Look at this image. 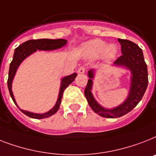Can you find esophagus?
<instances>
[{
  "label": "esophagus",
  "mask_w": 156,
  "mask_h": 156,
  "mask_svg": "<svg viewBox=\"0 0 156 156\" xmlns=\"http://www.w3.org/2000/svg\"><path fill=\"white\" fill-rule=\"evenodd\" d=\"M85 71H86V68H85L84 66H81L78 68V73L79 74H84Z\"/></svg>",
  "instance_id": "34e87169"
}]
</instances>
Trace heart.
I'll use <instances>...</instances> for the list:
<instances>
[{
    "mask_svg": "<svg viewBox=\"0 0 156 156\" xmlns=\"http://www.w3.org/2000/svg\"><path fill=\"white\" fill-rule=\"evenodd\" d=\"M82 53L87 58L97 59L99 57L105 62H111L118 54V46L109 44L101 39H93L83 44Z\"/></svg>",
    "mask_w": 156,
    "mask_h": 156,
    "instance_id": "obj_1",
    "label": "heart"
}]
</instances>
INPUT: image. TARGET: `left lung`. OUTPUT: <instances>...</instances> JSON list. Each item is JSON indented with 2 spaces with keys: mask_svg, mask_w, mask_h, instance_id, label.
<instances>
[{
  "mask_svg": "<svg viewBox=\"0 0 156 156\" xmlns=\"http://www.w3.org/2000/svg\"><path fill=\"white\" fill-rule=\"evenodd\" d=\"M121 45L122 56L114 62L115 66L124 67L131 71V85L127 98L118 107L107 109L102 107L94 98L91 92L94 78V69L88 71L90 79L84 94L90 107L96 114L105 118H119L125 115L135 108L142 99L148 84L147 66L144 61V54L139 45L129 40L118 39Z\"/></svg>",
  "mask_w": 156,
  "mask_h": 156,
  "instance_id": "left-lung-1",
  "label": "left lung"
}]
</instances>
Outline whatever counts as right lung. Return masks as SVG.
<instances>
[{"label": "right lung", "instance_id": "obj_1", "mask_svg": "<svg viewBox=\"0 0 156 156\" xmlns=\"http://www.w3.org/2000/svg\"><path fill=\"white\" fill-rule=\"evenodd\" d=\"M67 41L65 39H37V40H29V41H25L19 45L18 47L15 49L14 54H13V58L12 61L10 63L9 66V78H8V88L9 91L10 96L12 98V101L14 102L16 106L20 109V111L22 113L25 114L29 117L33 118V119H45V118L50 117L51 115H54L58 109L60 107L61 102H62V98L63 92L65 90L69 84H71L72 82H74L76 76L78 74L76 73L70 74V75L66 76L64 78L61 79V86H60V90L58 94V99L54 106V107L50 109L49 111L42 114H37L34 113V112H30L28 111H24L18 107V105L16 104V100L14 98L13 94L12 91V84L13 78L15 77V74L16 73V70L18 69L19 66L21 65V63L25 60V58L30 56L31 54L35 53L37 50H43V51H46V50H54V49H60L66 45Z\"/></svg>", "mask_w": 156, "mask_h": 156}]
</instances>
